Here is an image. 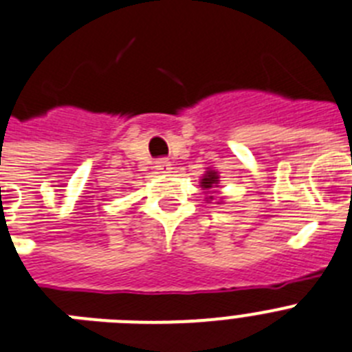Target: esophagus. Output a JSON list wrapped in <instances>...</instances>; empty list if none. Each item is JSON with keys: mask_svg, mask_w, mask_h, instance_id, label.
Returning a JSON list of instances; mask_svg holds the SVG:
<instances>
[{"mask_svg": "<svg viewBox=\"0 0 352 352\" xmlns=\"http://www.w3.org/2000/svg\"><path fill=\"white\" fill-rule=\"evenodd\" d=\"M155 170H157V172H163V173H168L170 172V170H172V164H170V161H168L166 157H159V159H155Z\"/></svg>", "mask_w": 352, "mask_h": 352, "instance_id": "1", "label": "esophagus"}]
</instances>
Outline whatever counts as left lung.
I'll return each mask as SVG.
<instances>
[{"mask_svg": "<svg viewBox=\"0 0 352 352\" xmlns=\"http://www.w3.org/2000/svg\"><path fill=\"white\" fill-rule=\"evenodd\" d=\"M214 184H218V175L216 172H207V175L201 179V188H212Z\"/></svg>", "mask_w": 352, "mask_h": 352, "instance_id": "8db88e82", "label": "left lung"}]
</instances>
